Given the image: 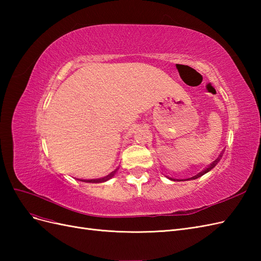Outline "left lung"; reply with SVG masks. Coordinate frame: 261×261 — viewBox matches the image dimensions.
I'll return each mask as SVG.
<instances>
[{
	"mask_svg": "<svg viewBox=\"0 0 261 261\" xmlns=\"http://www.w3.org/2000/svg\"><path fill=\"white\" fill-rule=\"evenodd\" d=\"M221 156H222V155H220L219 158H218V159L216 160V161H213L211 164H210V167L209 168H207L206 170H203L202 172H200V173H198V174H197V175H195V176H193V177H191V178H189V179H196V178H198V177H200V176H202L203 174H206V173L207 172H209L211 169H213V168H215L216 167V165L218 164V162L220 161V158ZM172 179V178H171ZM173 180H175V179H173Z\"/></svg>",
	"mask_w": 261,
	"mask_h": 261,
	"instance_id": "1",
	"label": "left lung"
}]
</instances>
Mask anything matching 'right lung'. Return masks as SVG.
Wrapping results in <instances>:
<instances>
[{
    "label": "right lung",
    "instance_id": "obj_1",
    "mask_svg": "<svg viewBox=\"0 0 261 261\" xmlns=\"http://www.w3.org/2000/svg\"><path fill=\"white\" fill-rule=\"evenodd\" d=\"M114 173H115V171L112 172V173H110L109 175H107V176H105V177H102V178H98V179H88V180L85 179V180H83V181H89V183H100V181H106V180L111 178V177L114 175Z\"/></svg>",
    "mask_w": 261,
    "mask_h": 261
}]
</instances>
